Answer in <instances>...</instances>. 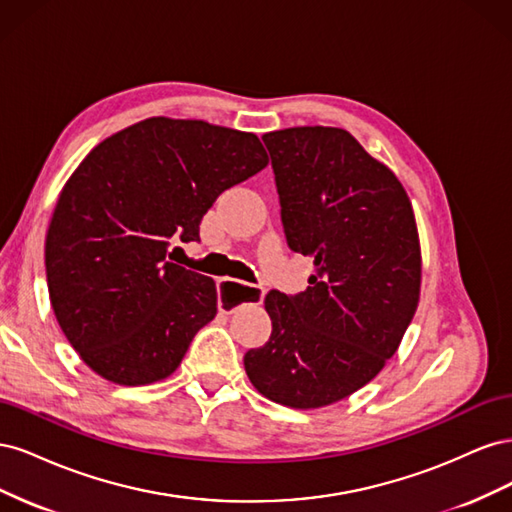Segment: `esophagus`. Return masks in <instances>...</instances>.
I'll return each mask as SVG.
<instances>
[{
	"label": "esophagus",
	"mask_w": 512,
	"mask_h": 512,
	"mask_svg": "<svg viewBox=\"0 0 512 512\" xmlns=\"http://www.w3.org/2000/svg\"><path fill=\"white\" fill-rule=\"evenodd\" d=\"M218 294H220V309L224 314H232L245 303H260L265 299V288L262 286H247L241 284L232 277H222L218 282Z\"/></svg>",
	"instance_id": "esophagus-1"
}]
</instances>
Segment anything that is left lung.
I'll return each instance as SVG.
<instances>
[{"mask_svg": "<svg viewBox=\"0 0 512 512\" xmlns=\"http://www.w3.org/2000/svg\"><path fill=\"white\" fill-rule=\"evenodd\" d=\"M292 252L314 260L309 286L271 290L269 342L247 350L256 389L288 408H322L374 380L397 352L421 294L410 198L389 168L339 128L262 136Z\"/></svg>", "mask_w": 512, "mask_h": 512, "instance_id": "left-lung-1", "label": "left lung"}]
</instances>
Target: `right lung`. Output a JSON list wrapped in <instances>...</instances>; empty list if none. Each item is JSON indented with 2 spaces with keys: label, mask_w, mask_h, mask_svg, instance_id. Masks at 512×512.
<instances>
[{
  "label": "right lung",
  "mask_w": 512,
  "mask_h": 512,
  "mask_svg": "<svg viewBox=\"0 0 512 512\" xmlns=\"http://www.w3.org/2000/svg\"><path fill=\"white\" fill-rule=\"evenodd\" d=\"M269 164L252 132L151 117L102 141L61 190L46 235L55 318L98 376L164 380L218 314L207 275L170 262L218 196Z\"/></svg>",
  "instance_id": "1"
}]
</instances>
